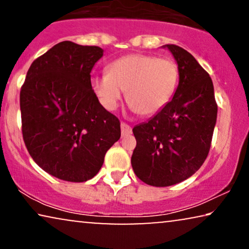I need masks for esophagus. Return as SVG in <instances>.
Here are the masks:
<instances>
[{
  "instance_id": "1",
  "label": "esophagus",
  "mask_w": 249,
  "mask_h": 249,
  "mask_svg": "<svg viewBox=\"0 0 249 249\" xmlns=\"http://www.w3.org/2000/svg\"><path fill=\"white\" fill-rule=\"evenodd\" d=\"M121 134L122 136H128L131 134V127L124 122H121Z\"/></svg>"
}]
</instances>
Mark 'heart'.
Returning a JSON list of instances; mask_svg holds the SVG:
<instances>
[{
  "mask_svg": "<svg viewBox=\"0 0 249 249\" xmlns=\"http://www.w3.org/2000/svg\"><path fill=\"white\" fill-rule=\"evenodd\" d=\"M179 80L178 66L149 54H129L107 67V74L93 78V89L107 110H114L125 91L132 110L142 115L158 113L172 100Z\"/></svg>",
  "mask_w": 249,
  "mask_h": 249,
  "instance_id": "1",
  "label": "heart"
}]
</instances>
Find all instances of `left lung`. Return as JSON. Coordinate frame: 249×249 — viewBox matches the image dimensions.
<instances>
[{
  "label": "left lung",
  "mask_w": 249,
  "mask_h": 249,
  "mask_svg": "<svg viewBox=\"0 0 249 249\" xmlns=\"http://www.w3.org/2000/svg\"><path fill=\"white\" fill-rule=\"evenodd\" d=\"M175 57L179 84L172 100L147 122L132 129L134 172L142 181L168 187L188 179L207 158L217 105L210 74L189 52L163 45Z\"/></svg>",
  "instance_id": "1"
}]
</instances>
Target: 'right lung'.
<instances>
[{"mask_svg":"<svg viewBox=\"0 0 249 249\" xmlns=\"http://www.w3.org/2000/svg\"><path fill=\"white\" fill-rule=\"evenodd\" d=\"M103 52L69 40L56 44L32 63L20 91L26 147L39 168L64 181L96 176L121 136L119 119L91 88V69Z\"/></svg>","mask_w":249,"mask_h":249,"instance_id":"add662e5","label":"right lung"}]
</instances>
